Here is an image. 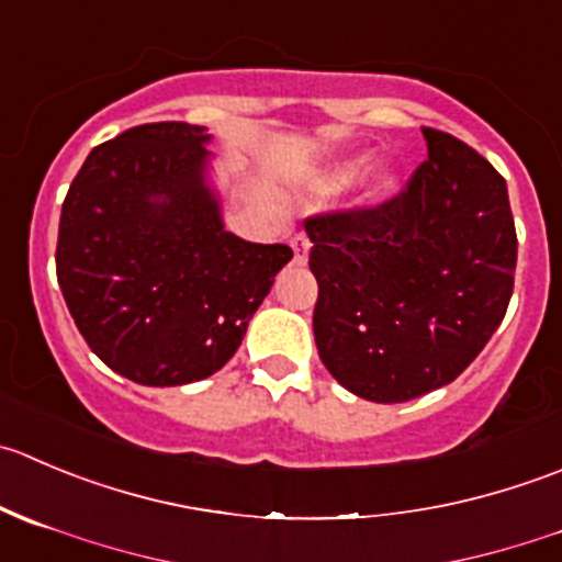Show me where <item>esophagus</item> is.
<instances>
[{"label": "esophagus", "mask_w": 562, "mask_h": 562, "mask_svg": "<svg viewBox=\"0 0 562 562\" xmlns=\"http://www.w3.org/2000/svg\"><path fill=\"white\" fill-rule=\"evenodd\" d=\"M291 247H293V263H299V266L307 263V258H310V238L304 236V233H296V236H293Z\"/></svg>", "instance_id": "1"}]
</instances>
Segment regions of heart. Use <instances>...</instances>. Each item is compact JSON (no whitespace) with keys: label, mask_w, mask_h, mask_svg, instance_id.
<instances>
[{"label":"heart","mask_w":562,"mask_h":562,"mask_svg":"<svg viewBox=\"0 0 562 562\" xmlns=\"http://www.w3.org/2000/svg\"><path fill=\"white\" fill-rule=\"evenodd\" d=\"M362 165H364L362 154L335 161V165L326 170L324 183L326 187H346V183H351L353 178L359 176ZM397 192H401V172H397L392 165H375L370 167V170L362 176V181H359L357 203L364 205V209H375V205L395 198Z\"/></svg>","instance_id":"obj_1"}]
</instances>
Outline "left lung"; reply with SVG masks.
Segmentation results:
<instances>
[{"instance_id":"left-lung-1","label":"left lung","mask_w":562,"mask_h":562,"mask_svg":"<svg viewBox=\"0 0 562 562\" xmlns=\"http://www.w3.org/2000/svg\"><path fill=\"white\" fill-rule=\"evenodd\" d=\"M390 203L304 222L321 362L357 397L403 403L450 384L503 324L516 227L505 178L445 131Z\"/></svg>"}]
</instances>
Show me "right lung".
<instances>
[{
	"label": "right lung",
	"instance_id": "add662e5",
	"mask_svg": "<svg viewBox=\"0 0 562 562\" xmlns=\"http://www.w3.org/2000/svg\"><path fill=\"white\" fill-rule=\"evenodd\" d=\"M203 125L148 123L92 148L59 216L57 280L103 364L145 386L209 379L293 258L225 231Z\"/></svg>",
	"mask_w": 562,
	"mask_h": 562
}]
</instances>
